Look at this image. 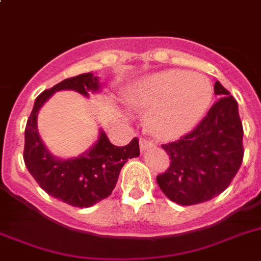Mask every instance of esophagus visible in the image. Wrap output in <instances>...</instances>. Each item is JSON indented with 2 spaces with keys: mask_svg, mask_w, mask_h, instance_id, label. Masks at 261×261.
Segmentation results:
<instances>
[{
  "mask_svg": "<svg viewBox=\"0 0 261 261\" xmlns=\"http://www.w3.org/2000/svg\"><path fill=\"white\" fill-rule=\"evenodd\" d=\"M139 145H140V151H147V149L153 147V142L149 139H145V138H142V139L139 140Z\"/></svg>",
  "mask_w": 261,
  "mask_h": 261,
  "instance_id": "esophagus-1",
  "label": "esophagus"
}]
</instances>
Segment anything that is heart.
I'll use <instances>...</instances> for the list:
<instances>
[{
	"instance_id": "1",
	"label": "heart",
	"mask_w": 261,
	"mask_h": 261,
	"mask_svg": "<svg viewBox=\"0 0 261 261\" xmlns=\"http://www.w3.org/2000/svg\"><path fill=\"white\" fill-rule=\"evenodd\" d=\"M134 97L149 108V127L166 138L183 135L198 125L213 98L211 82L185 70L159 72L136 87Z\"/></svg>"
}]
</instances>
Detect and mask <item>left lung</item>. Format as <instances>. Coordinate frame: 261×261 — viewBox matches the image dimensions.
<instances>
[{
  "mask_svg": "<svg viewBox=\"0 0 261 261\" xmlns=\"http://www.w3.org/2000/svg\"><path fill=\"white\" fill-rule=\"evenodd\" d=\"M216 101L194 130L161 147L170 159L157 185L179 205L204 203L224 192L243 161V126L238 104L229 91L215 83Z\"/></svg>",
  "mask_w": 261,
  "mask_h": 261,
  "instance_id": "obj_1",
  "label": "left lung"
}]
</instances>
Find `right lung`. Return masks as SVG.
<instances>
[{"mask_svg": "<svg viewBox=\"0 0 261 261\" xmlns=\"http://www.w3.org/2000/svg\"><path fill=\"white\" fill-rule=\"evenodd\" d=\"M97 79L91 72L81 74L40 93L24 131L23 159L28 171L46 194L79 208L95 205L112 194L122 166L128 159L139 157V139L134 138L130 144L117 147L101 131L96 144L83 156L71 160L56 159L40 139L37 113L56 91L72 90L88 96L90 91L95 92L100 88Z\"/></svg>", "mask_w": 261, "mask_h": 261, "instance_id": "right-lung-1", "label": "right lung"}]
</instances>
